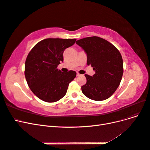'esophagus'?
Returning <instances> with one entry per match:
<instances>
[{
    "label": "esophagus",
    "instance_id": "esophagus-1",
    "mask_svg": "<svg viewBox=\"0 0 150 150\" xmlns=\"http://www.w3.org/2000/svg\"><path fill=\"white\" fill-rule=\"evenodd\" d=\"M76 75H77V76H80L81 74H80L79 73H78V72H77V74H76Z\"/></svg>",
    "mask_w": 150,
    "mask_h": 150
}]
</instances>
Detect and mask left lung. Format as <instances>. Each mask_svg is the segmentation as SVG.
Returning a JSON list of instances; mask_svg holds the SVG:
<instances>
[{
	"mask_svg": "<svg viewBox=\"0 0 150 150\" xmlns=\"http://www.w3.org/2000/svg\"><path fill=\"white\" fill-rule=\"evenodd\" d=\"M76 43L84 50L87 64L95 71L93 76L85 74L87 81L81 86L83 93L94 101L105 100L118 88L123 74L120 51L108 40L97 36L81 39Z\"/></svg>",
	"mask_w": 150,
	"mask_h": 150,
	"instance_id": "1",
	"label": "left lung"
}]
</instances>
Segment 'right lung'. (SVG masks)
Wrapping results in <instances>:
<instances>
[{"instance_id": "right-lung-1", "label": "right lung", "mask_w": 150, "mask_h": 150, "mask_svg": "<svg viewBox=\"0 0 150 150\" xmlns=\"http://www.w3.org/2000/svg\"><path fill=\"white\" fill-rule=\"evenodd\" d=\"M76 40L46 39L36 44L29 52L25 62V77L32 92L41 100L47 103L60 100L76 78V71L64 73L57 68L63 61L64 50L72 46Z\"/></svg>"}]
</instances>
